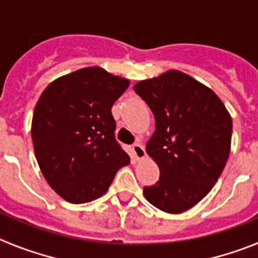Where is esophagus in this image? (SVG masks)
I'll list each match as a JSON object with an SVG mask.
<instances>
[{
  "label": "esophagus",
  "instance_id": "1",
  "mask_svg": "<svg viewBox=\"0 0 258 258\" xmlns=\"http://www.w3.org/2000/svg\"><path fill=\"white\" fill-rule=\"evenodd\" d=\"M132 154H133V157L136 160H142L146 157V151L145 147H143L141 143H134L132 146Z\"/></svg>",
  "mask_w": 258,
  "mask_h": 258
}]
</instances>
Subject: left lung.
Listing matches in <instances>:
<instances>
[{"label": "left lung", "mask_w": 258, "mask_h": 258, "mask_svg": "<svg viewBox=\"0 0 258 258\" xmlns=\"http://www.w3.org/2000/svg\"><path fill=\"white\" fill-rule=\"evenodd\" d=\"M134 92L155 116L146 151L160 169L146 186L147 202L166 213L197 206L220 178L229 159L232 121L213 90L179 71L143 80Z\"/></svg>", "instance_id": "1"}]
</instances>
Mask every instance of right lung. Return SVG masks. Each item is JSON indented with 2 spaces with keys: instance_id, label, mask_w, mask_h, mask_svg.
Segmentation results:
<instances>
[{
  "instance_id": "obj_1",
  "label": "right lung",
  "mask_w": 258,
  "mask_h": 258,
  "mask_svg": "<svg viewBox=\"0 0 258 258\" xmlns=\"http://www.w3.org/2000/svg\"><path fill=\"white\" fill-rule=\"evenodd\" d=\"M129 80L88 67L54 80L32 118L36 159L52 190L74 204L101 198L131 157L115 138L113 103Z\"/></svg>"
}]
</instances>
